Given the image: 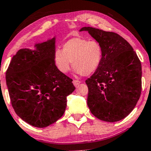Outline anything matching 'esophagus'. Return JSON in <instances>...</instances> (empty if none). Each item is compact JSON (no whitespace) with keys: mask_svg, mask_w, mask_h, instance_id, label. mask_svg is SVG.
Masks as SVG:
<instances>
[{"mask_svg":"<svg viewBox=\"0 0 151 151\" xmlns=\"http://www.w3.org/2000/svg\"><path fill=\"white\" fill-rule=\"evenodd\" d=\"M80 83H81V81L79 80H76V79H74L73 80V84L75 86H77L79 84H80Z\"/></svg>","mask_w":151,"mask_h":151,"instance_id":"34e87169","label":"esophagus"}]
</instances>
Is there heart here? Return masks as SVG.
<instances>
[{"label": "heart", "mask_w": 151, "mask_h": 151, "mask_svg": "<svg viewBox=\"0 0 151 151\" xmlns=\"http://www.w3.org/2000/svg\"><path fill=\"white\" fill-rule=\"evenodd\" d=\"M103 58V49L96 40H88L85 38L73 37L62 45V50L58 49L54 54L55 65L62 73L70 70L71 66L77 73L83 76L93 74L101 65Z\"/></svg>", "instance_id": "obj_1"}]
</instances>
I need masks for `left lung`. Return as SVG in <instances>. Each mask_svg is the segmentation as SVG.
I'll return each instance as SVG.
<instances>
[{
  "mask_svg": "<svg viewBox=\"0 0 151 151\" xmlns=\"http://www.w3.org/2000/svg\"><path fill=\"white\" fill-rule=\"evenodd\" d=\"M80 31H88L103 49L101 65L85 81L89 110L101 121L124 119L141 96V61L131 45L117 33L91 27Z\"/></svg>",
  "mask_w": 151,
  "mask_h": 151,
  "instance_id": "8db88e82",
  "label": "left lung"
}]
</instances>
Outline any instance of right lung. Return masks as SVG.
<instances>
[{
	"instance_id": "right-lung-1",
	"label": "right lung",
	"mask_w": 151,
	"mask_h": 151,
	"mask_svg": "<svg viewBox=\"0 0 151 151\" xmlns=\"http://www.w3.org/2000/svg\"><path fill=\"white\" fill-rule=\"evenodd\" d=\"M55 38L20 50L6 71V84L15 113L31 126L44 128L63 116L67 96L75 87L54 60Z\"/></svg>"
}]
</instances>
